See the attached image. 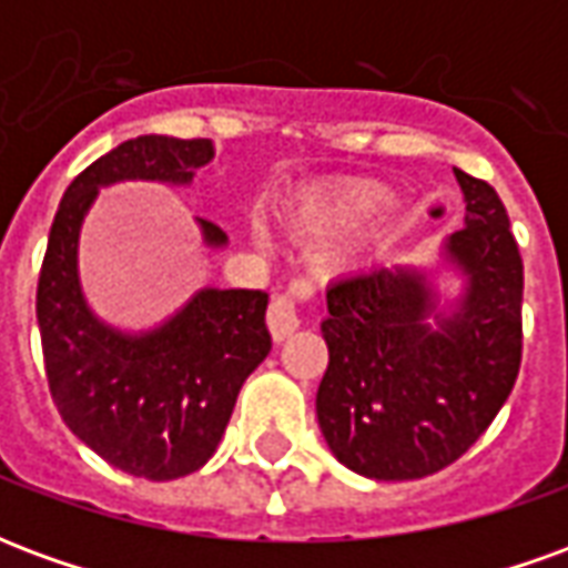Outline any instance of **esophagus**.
I'll list each match as a JSON object with an SVG mask.
<instances>
[{"instance_id":"obj_1","label":"esophagus","mask_w":568,"mask_h":568,"mask_svg":"<svg viewBox=\"0 0 568 568\" xmlns=\"http://www.w3.org/2000/svg\"><path fill=\"white\" fill-rule=\"evenodd\" d=\"M310 292L307 283H295L285 295H273L271 307H267V328H271L273 341H285L295 332L301 320H297L295 297H304Z\"/></svg>"}]
</instances>
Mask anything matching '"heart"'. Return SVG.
<instances>
[{
    "label": "heart",
    "mask_w": 568,
    "mask_h": 568,
    "mask_svg": "<svg viewBox=\"0 0 568 568\" xmlns=\"http://www.w3.org/2000/svg\"><path fill=\"white\" fill-rule=\"evenodd\" d=\"M377 203V194H353V197H341L334 203H322V206H313L304 215H297L295 231L310 243H328L334 236H341L344 231H349L353 224L365 215ZM386 243V234L383 231H371V234H362L356 240H349L346 246H337L328 255V264L334 271H344V267H353L358 261H365L371 252Z\"/></svg>",
    "instance_id": "b5f03b06"
}]
</instances>
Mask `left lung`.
Listing matches in <instances>:
<instances>
[{"label":"left lung","instance_id":"obj_1","mask_svg":"<svg viewBox=\"0 0 568 568\" xmlns=\"http://www.w3.org/2000/svg\"><path fill=\"white\" fill-rule=\"evenodd\" d=\"M453 173L465 227L444 240V258L465 288L450 313L426 273L407 267H374L325 292L316 417L337 463L374 480H417L456 463L520 371L524 261L508 212L487 182Z\"/></svg>","mask_w":568,"mask_h":568}]
</instances>
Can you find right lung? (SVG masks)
<instances>
[{
    "label": "right lung",
    "mask_w": 568,
    "mask_h": 568,
    "mask_svg": "<svg viewBox=\"0 0 568 568\" xmlns=\"http://www.w3.org/2000/svg\"><path fill=\"white\" fill-rule=\"evenodd\" d=\"M212 154L210 140L136 136L93 161L60 200L39 273L36 316L60 417L105 463L145 480L185 477L215 453L240 386L271 353L267 295L200 288L158 328L118 332L81 292V222L100 187L136 179L191 185ZM197 222L206 246L227 243L222 227Z\"/></svg>",
    "instance_id": "1"
}]
</instances>
